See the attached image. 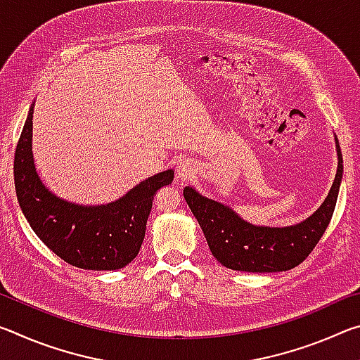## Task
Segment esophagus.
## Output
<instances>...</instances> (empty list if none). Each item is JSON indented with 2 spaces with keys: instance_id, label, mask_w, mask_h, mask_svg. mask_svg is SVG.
Instances as JSON below:
<instances>
[{
  "instance_id": "1",
  "label": "esophagus",
  "mask_w": 360,
  "mask_h": 360,
  "mask_svg": "<svg viewBox=\"0 0 360 360\" xmlns=\"http://www.w3.org/2000/svg\"><path fill=\"white\" fill-rule=\"evenodd\" d=\"M195 173V168H193V163L188 162V160H179L178 167H176V174H178V178L181 181H186L188 178H192Z\"/></svg>"
}]
</instances>
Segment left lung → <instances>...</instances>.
Returning <instances> with one entry per match:
<instances>
[{"label":"left lung","instance_id":"obj_1","mask_svg":"<svg viewBox=\"0 0 360 360\" xmlns=\"http://www.w3.org/2000/svg\"><path fill=\"white\" fill-rule=\"evenodd\" d=\"M335 148L338 157L337 174L326 200L311 216L288 227H266L248 222L230 206L205 197L187 186L184 198L217 262L230 270L249 273L288 271L302 264L324 235L337 205L343 178V157L337 136Z\"/></svg>","mask_w":360,"mask_h":360}]
</instances>
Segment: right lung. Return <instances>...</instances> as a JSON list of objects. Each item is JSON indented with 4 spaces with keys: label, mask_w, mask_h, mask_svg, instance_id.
Here are the masks:
<instances>
[{
    "label": "right lung",
    "mask_w": 360,
    "mask_h": 360,
    "mask_svg": "<svg viewBox=\"0 0 360 360\" xmlns=\"http://www.w3.org/2000/svg\"><path fill=\"white\" fill-rule=\"evenodd\" d=\"M33 106L15 149L14 182L20 210L44 245L70 265L84 270H119L143 245L152 200L172 184L173 169L158 173L106 205H79L49 191L33 158Z\"/></svg>",
    "instance_id": "1"
}]
</instances>
